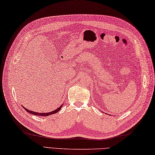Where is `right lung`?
<instances>
[{
	"instance_id": "add662e5",
	"label": "right lung",
	"mask_w": 155,
	"mask_h": 155,
	"mask_svg": "<svg viewBox=\"0 0 155 155\" xmlns=\"http://www.w3.org/2000/svg\"><path fill=\"white\" fill-rule=\"evenodd\" d=\"M23 107V106H22ZM63 107V104L61 105V107H59L58 109H57L56 110H52V111H51L49 113H38V112H34V111H32V110H30L26 109L24 107H23V108H24V109L26 110V111L28 112L29 113L32 114V115H38V116H44V117H46V116H48V115H52V114H54V113H57L59 110H61V107Z\"/></svg>"
}]
</instances>
